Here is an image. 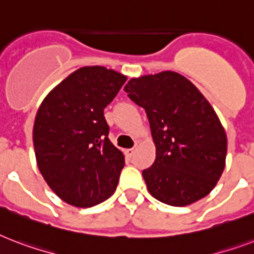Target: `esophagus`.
<instances>
[{"mask_svg": "<svg viewBox=\"0 0 254 254\" xmlns=\"http://www.w3.org/2000/svg\"><path fill=\"white\" fill-rule=\"evenodd\" d=\"M133 154H134V149H127V150H125V155H127V158H131Z\"/></svg>", "mask_w": 254, "mask_h": 254, "instance_id": "1", "label": "esophagus"}]
</instances>
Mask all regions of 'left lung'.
<instances>
[{
    "label": "left lung",
    "mask_w": 254,
    "mask_h": 254,
    "mask_svg": "<svg viewBox=\"0 0 254 254\" xmlns=\"http://www.w3.org/2000/svg\"><path fill=\"white\" fill-rule=\"evenodd\" d=\"M124 91L146 112L157 147L142 171L149 192L175 207L208 195L224 170L227 135L204 96L171 71L131 79Z\"/></svg>",
    "instance_id": "8db88e82"
}]
</instances>
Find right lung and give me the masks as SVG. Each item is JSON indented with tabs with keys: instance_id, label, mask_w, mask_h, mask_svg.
Segmentation results:
<instances>
[{
	"instance_id": "right-lung-1",
	"label": "right lung",
	"mask_w": 254,
	"mask_h": 254,
	"mask_svg": "<svg viewBox=\"0 0 254 254\" xmlns=\"http://www.w3.org/2000/svg\"><path fill=\"white\" fill-rule=\"evenodd\" d=\"M127 76L83 67L50 92L38 109L33 142L38 169L62 200L87 208L115 192L124 154L108 138L104 108Z\"/></svg>"
}]
</instances>
